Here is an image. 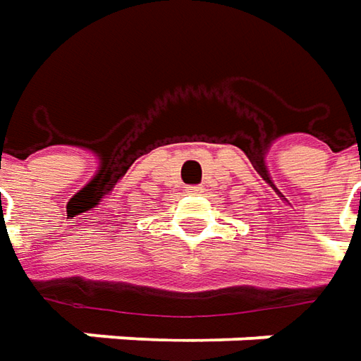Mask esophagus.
Here are the masks:
<instances>
[{"mask_svg":"<svg viewBox=\"0 0 361 361\" xmlns=\"http://www.w3.org/2000/svg\"><path fill=\"white\" fill-rule=\"evenodd\" d=\"M188 193H192V195H195V193H202V185H190V188H188Z\"/></svg>","mask_w":361,"mask_h":361,"instance_id":"34e87169","label":"esophagus"}]
</instances>
